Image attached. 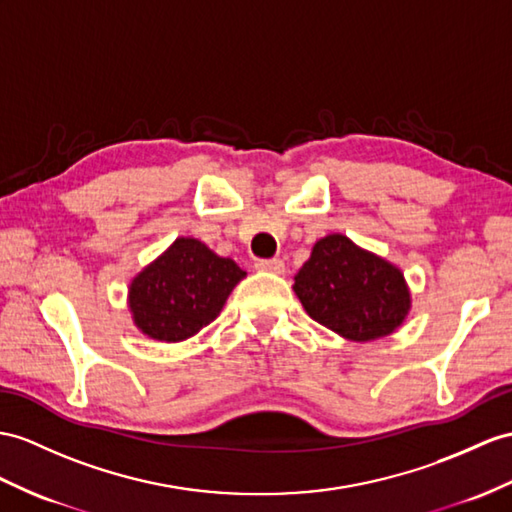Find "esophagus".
Returning a JSON list of instances; mask_svg holds the SVG:
<instances>
[{"mask_svg": "<svg viewBox=\"0 0 512 512\" xmlns=\"http://www.w3.org/2000/svg\"><path fill=\"white\" fill-rule=\"evenodd\" d=\"M256 269L269 271V273H284V263L280 258H265V260H256Z\"/></svg>", "mask_w": 512, "mask_h": 512, "instance_id": "esophagus-1", "label": "esophagus"}]
</instances>
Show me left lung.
<instances>
[{
    "label": "left lung",
    "instance_id": "1",
    "mask_svg": "<svg viewBox=\"0 0 512 512\" xmlns=\"http://www.w3.org/2000/svg\"><path fill=\"white\" fill-rule=\"evenodd\" d=\"M293 291L317 323L356 343L393 334L410 310L404 273L343 234L313 245Z\"/></svg>",
    "mask_w": 512,
    "mask_h": 512
}]
</instances>
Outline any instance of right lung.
Masks as SVG:
<instances>
[{
	"label": "right lung",
	"mask_w": 512,
	"mask_h": 512,
	"mask_svg": "<svg viewBox=\"0 0 512 512\" xmlns=\"http://www.w3.org/2000/svg\"><path fill=\"white\" fill-rule=\"evenodd\" d=\"M245 271L191 236H180L130 282L128 308L149 339L178 343L215 321Z\"/></svg>",
	"instance_id": "obj_1"
}]
</instances>
